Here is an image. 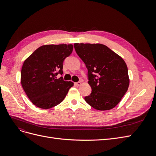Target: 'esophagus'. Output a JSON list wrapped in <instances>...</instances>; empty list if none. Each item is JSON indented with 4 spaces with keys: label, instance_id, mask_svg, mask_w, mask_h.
<instances>
[{
    "label": "esophagus",
    "instance_id": "obj_1",
    "mask_svg": "<svg viewBox=\"0 0 156 156\" xmlns=\"http://www.w3.org/2000/svg\"><path fill=\"white\" fill-rule=\"evenodd\" d=\"M75 85H76L77 87H79V86H81V82H77V83H75Z\"/></svg>",
    "mask_w": 156,
    "mask_h": 156
}]
</instances>
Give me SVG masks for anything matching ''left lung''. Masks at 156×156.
Here are the masks:
<instances>
[{
	"label": "left lung",
	"instance_id": "1",
	"mask_svg": "<svg viewBox=\"0 0 156 156\" xmlns=\"http://www.w3.org/2000/svg\"><path fill=\"white\" fill-rule=\"evenodd\" d=\"M77 54L88 69L90 95L84 98L96 110L107 111L116 107L129 84L127 65L121 56L105 45L75 44Z\"/></svg>",
	"mask_w": 156,
	"mask_h": 156
}]
</instances>
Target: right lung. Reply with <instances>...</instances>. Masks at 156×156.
Returning <instances> with one entry per match:
<instances>
[{"label":"right lung","instance_id":"obj_1","mask_svg":"<svg viewBox=\"0 0 156 156\" xmlns=\"http://www.w3.org/2000/svg\"><path fill=\"white\" fill-rule=\"evenodd\" d=\"M72 44L44 45L23 62L21 83L27 96L36 107L48 109L58 105L73 86L58 73H63V62L73 51Z\"/></svg>","mask_w":156,"mask_h":156}]
</instances>
